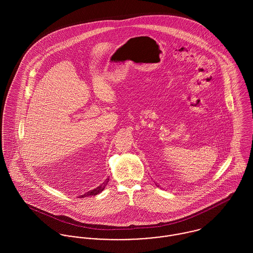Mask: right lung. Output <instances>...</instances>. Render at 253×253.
<instances>
[{
    "label": "right lung",
    "mask_w": 253,
    "mask_h": 253,
    "mask_svg": "<svg viewBox=\"0 0 253 253\" xmlns=\"http://www.w3.org/2000/svg\"><path fill=\"white\" fill-rule=\"evenodd\" d=\"M108 180L109 179H106L105 182H103L100 186L96 187L95 189H93V190H91V191L86 192V193L84 194V195H81L79 198H85V197H87V196H96L97 194L101 193V192L105 189V187H106V185H107V183H108Z\"/></svg>",
    "instance_id": "obj_1"
}]
</instances>
